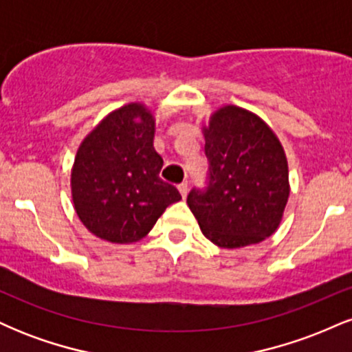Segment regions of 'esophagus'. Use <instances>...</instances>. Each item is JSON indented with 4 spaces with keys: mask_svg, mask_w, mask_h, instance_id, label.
I'll list each match as a JSON object with an SVG mask.
<instances>
[{
    "mask_svg": "<svg viewBox=\"0 0 352 352\" xmlns=\"http://www.w3.org/2000/svg\"><path fill=\"white\" fill-rule=\"evenodd\" d=\"M179 192L182 193V197H187V192H188V185H187V182H182V184L179 185Z\"/></svg>",
    "mask_w": 352,
    "mask_h": 352,
    "instance_id": "esophagus-1",
    "label": "esophagus"
}]
</instances>
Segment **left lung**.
<instances>
[{
    "label": "left lung",
    "mask_w": 352,
    "mask_h": 352,
    "mask_svg": "<svg viewBox=\"0 0 352 352\" xmlns=\"http://www.w3.org/2000/svg\"><path fill=\"white\" fill-rule=\"evenodd\" d=\"M208 177L187 204L201 233L221 248L272 236L289 197L288 162L280 140L253 112L218 109L204 127Z\"/></svg>",
    "instance_id": "left-lung-1"
}]
</instances>
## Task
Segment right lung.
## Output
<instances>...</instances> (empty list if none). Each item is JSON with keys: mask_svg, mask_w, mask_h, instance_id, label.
<instances>
[{"mask_svg": "<svg viewBox=\"0 0 352 352\" xmlns=\"http://www.w3.org/2000/svg\"><path fill=\"white\" fill-rule=\"evenodd\" d=\"M155 120L142 104L111 112L80 144L71 173L76 213L89 232L111 243H132L151 232L182 199L159 177Z\"/></svg>", "mask_w": 352, "mask_h": 352, "instance_id": "obj_1", "label": "right lung"}]
</instances>
